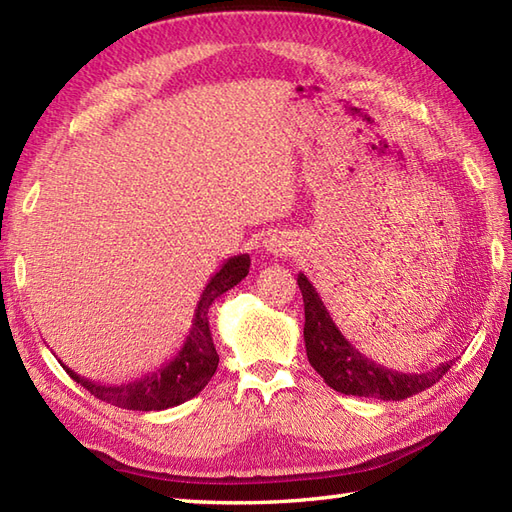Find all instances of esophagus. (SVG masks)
Returning a JSON list of instances; mask_svg holds the SVG:
<instances>
[{
	"mask_svg": "<svg viewBox=\"0 0 512 512\" xmlns=\"http://www.w3.org/2000/svg\"><path fill=\"white\" fill-rule=\"evenodd\" d=\"M264 248L270 255H290L295 244H292V239L288 235H270L264 242Z\"/></svg>",
	"mask_w": 512,
	"mask_h": 512,
	"instance_id": "1",
	"label": "esophagus"
}]
</instances>
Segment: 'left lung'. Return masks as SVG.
<instances>
[{
    "mask_svg": "<svg viewBox=\"0 0 512 512\" xmlns=\"http://www.w3.org/2000/svg\"><path fill=\"white\" fill-rule=\"evenodd\" d=\"M297 284L303 295V310H306L303 339H306L308 361L334 391L358 398L402 400L436 385L451 369L453 361H447L429 369V372L402 374L369 361L336 328L310 279L299 273Z\"/></svg>",
    "mask_w": 512,
    "mask_h": 512,
    "instance_id": "left-lung-1",
    "label": "left lung"
}]
</instances>
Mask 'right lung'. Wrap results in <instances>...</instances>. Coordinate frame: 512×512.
Wrapping results in <instances>:
<instances>
[{"instance_id":"1","label":"right lung","mask_w":512,"mask_h":512,"mask_svg":"<svg viewBox=\"0 0 512 512\" xmlns=\"http://www.w3.org/2000/svg\"><path fill=\"white\" fill-rule=\"evenodd\" d=\"M250 257L248 255H235L228 257L222 268L209 279V284L202 290L198 306L191 321V330L187 334V341L180 347V352L171 358L169 363L160 365L156 372H149L143 378L129 380L121 385H107L96 383L85 376H79L63 365L65 372L70 374L81 387L90 391L103 402H110L121 409L132 411H162L169 407L182 405V402L198 396L200 391L209 385L213 378L220 356L215 352L213 336L209 328V308L217 297H222L226 290L237 286L248 275Z\"/></svg>"}]
</instances>
